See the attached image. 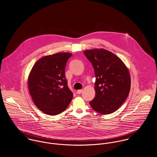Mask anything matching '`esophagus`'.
<instances>
[{"mask_svg": "<svg viewBox=\"0 0 157 157\" xmlns=\"http://www.w3.org/2000/svg\"><path fill=\"white\" fill-rule=\"evenodd\" d=\"M82 91H83L82 89H80V90H78L77 91V93L78 94H80L82 92Z\"/></svg>", "mask_w": 157, "mask_h": 157, "instance_id": "obj_1", "label": "esophagus"}]
</instances>
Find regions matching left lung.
Masks as SVG:
<instances>
[{"mask_svg": "<svg viewBox=\"0 0 157 157\" xmlns=\"http://www.w3.org/2000/svg\"><path fill=\"white\" fill-rule=\"evenodd\" d=\"M84 54L92 63L97 78L95 97L89 103L101 114L116 111L128 96L131 77L123 61L104 48L86 50Z\"/></svg>", "mask_w": 157, "mask_h": 157, "instance_id": "obj_1", "label": "left lung"}]
</instances>
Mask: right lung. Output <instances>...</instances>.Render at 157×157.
<instances>
[{
  "mask_svg": "<svg viewBox=\"0 0 157 157\" xmlns=\"http://www.w3.org/2000/svg\"><path fill=\"white\" fill-rule=\"evenodd\" d=\"M70 53H57L38 59L29 74V90L35 105L43 113L56 115L63 112L73 94L67 86L65 68Z\"/></svg>",
  "mask_w": 157,
  "mask_h": 157,
  "instance_id": "obj_1",
  "label": "right lung"
}]
</instances>
